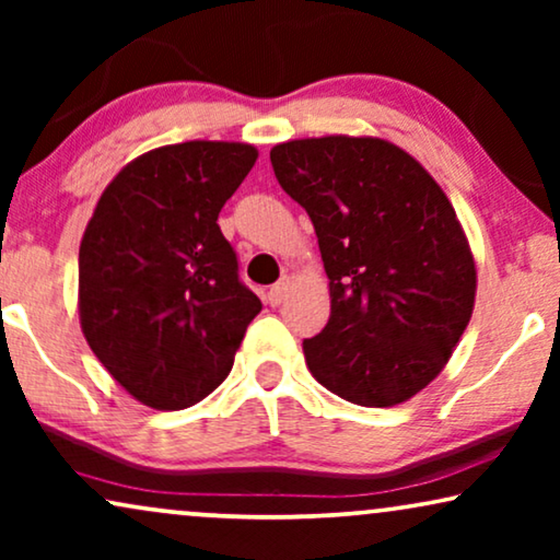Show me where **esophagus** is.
I'll list each match as a JSON object with an SVG mask.
<instances>
[{"mask_svg": "<svg viewBox=\"0 0 560 560\" xmlns=\"http://www.w3.org/2000/svg\"><path fill=\"white\" fill-rule=\"evenodd\" d=\"M288 290H290V278H282L280 282H275V285H272L270 290H267V303H270V305H280L282 301H285Z\"/></svg>", "mask_w": 560, "mask_h": 560, "instance_id": "34e87169", "label": "esophagus"}]
</instances>
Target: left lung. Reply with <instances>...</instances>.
Instances as JSON below:
<instances>
[{
  "instance_id": "obj_1",
  "label": "left lung",
  "mask_w": 560,
  "mask_h": 560,
  "mask_svg": "<svg viewBox=\"0 0 560 560\" xmlns=\"http://www.w3.org/2000/svg\"><path fill=\"white\" fill-rule=\"evenodd\" d=\"M308 211L331 316L303 341L313 377L343 400L393 408L439 377L469 326L477 265L433 175L380 137H305L270 150Z\"/></svg>"
}]
</instances>
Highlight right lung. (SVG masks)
Returning <instances> with one entry per match:
<instances>
[{
  "label": "right lung",
  "mask_w": 560,
  "mask_h": 560,
  "mask_svg": "<svg viewBox=\"0 0 560 560\" xmlns=\"http://www.w3.org/2000/svg\"><path fill=\"white\" fill-rule=\"evenodd\" d=\"M257 155L247 142L155 148L114 175L89 219L79 249L81 331L148 408L183 410L211 395L262 311L217 224Z\"/></svg>",
  "instance_id": "1"
}]
</instances>
